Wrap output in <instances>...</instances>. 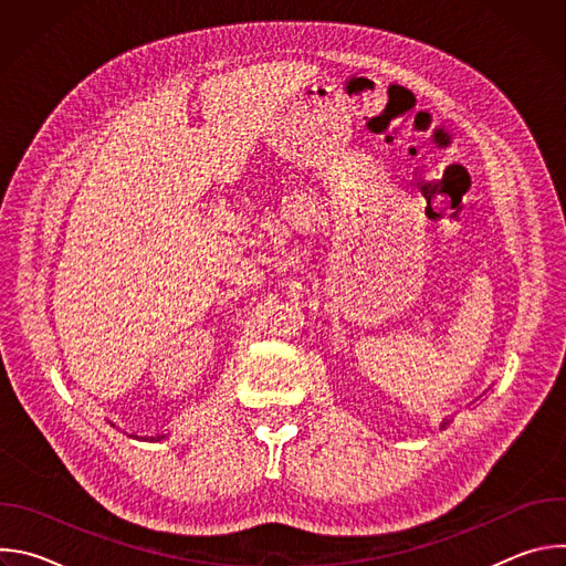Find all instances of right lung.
<instances>
[{
  "label": "right lung",
  "instance_id": "right-lung-1",
  "mask_svg": "<svg viewBox=\"0 0 566 566\" xmlns=\"http://www.w3.org/2000/svg\"><path fill=\"white\" fill-rule=\"evenodd\" d=\"M168 437L166 434H156V437H149V441H166Z\"/></svg>",
  "mask_w": 566,
  "mask_h": 566
}]
</instances>
